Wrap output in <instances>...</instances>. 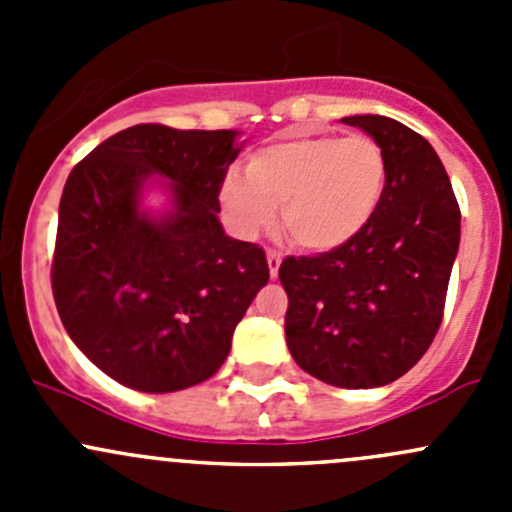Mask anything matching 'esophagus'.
I'll list each match as a JSON object with an SVG mask.
<instances>
[{"label":"esophagus","mask_w":512,"mask_h":512,"mask_svg":"<svg viewBox=\"0 0 512 512\" xmlns=\"http://www.w3.org/2000/svg\"><path fill=\"white\" fill-rule=\"evenodd\" d=\"M280 265H282V255H280V252H275V250L267 252V267H270V277H272V280H275V277L280 275Z\"/></svg>","instance_id":"esophagus-1"}]
</instances>
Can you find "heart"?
<instances>
[{"instance_id":"1","label":"heart","mask_w":512,"mask_h":512,"mask_svg":"<svg viewBox=\"0 0 512 512\" xmlns=\"http://www.w3.org/2000/svg\"><path fill=\"white\" fill-rule=\"evenodd\" d=\"M384 148L364 133L289 136L252 153L245 175L230 173L220 203L232 227L252 237L275 223L294 245L332 252L369 227L386 193Z\"/></svg>"}]
</instances>
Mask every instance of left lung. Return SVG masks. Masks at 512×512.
Instances as JSON below:
<instances>
[{"mask_svg":"<svg viewBox=\"0 0 512 512\" xmlns=\"http://www.w3.org/2000/svg\"><path fill=\"white\" fill-rule=\"evenodd\" d=\"M384 148L389 178L356 240L317 257H287L289 354L314 379L376 389L426 354L443 319L461 242V210L431 143L386 116H347Z\"/></svg>","mask_w":512,"mask_h":512,"instance_id":"obj_1","label":"left lung"}]
</instances>
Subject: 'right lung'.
<instances>
[{
	"label": "right lung",
	"mask_w": 512,
	"mask_h": 512,
	"mask_svg": "<svg viewBox=\"0 0 512 512\" xmlns=\"http://www.w3.org/2000/svg\"><path fill=\"white\" fill-rule=\"evenodd\" d=\"M237 131L141 123L96 146L64 185L51 289L71 342L128 389L168 394L210 379L270 280L262 247L220 225ZM160 187L169 208L142 195Z\"/></svg>",
	"instance_id": "obj_1"
}]
</instances>
